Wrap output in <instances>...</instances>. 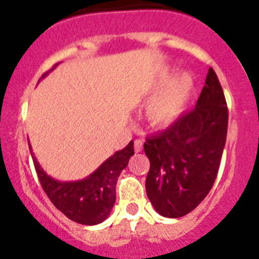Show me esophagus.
<instances>
[{
  "mask_svg": "<svg viewBox=\"0 0 259 259\" xmlns=\"http://www.w3.org/2000/svg\"><path fill=\"white\" fill-rule=\"evenodd\" d=\"M134 146H135V152H136V153L141 152V150H143V141H141V140H135Z\"/></svg>",
  "mask_w": 259,
  "mask_h": 259,
  "instance_id": "1",
  "label": "esophagus"
}]
</instances>
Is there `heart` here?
<instances>
[{
  "label": "heart",
  "instance_id": "heart-1",
  "mask_svg": "<svg viewBox=\"0 0 259 259\" xmlns=\"http://www.w3.org/2000/svg\"><path fill=\"white\" fill-rule=\"evenodd\" d=\"M172 79V72L162 76L159 85H166ZM193 87V81L188 75H183L163 93L155 97L146 109V116L155 127H167L174 123L183 113L185 101Z\"/></svg>",
  "mask_w": 259,
  "mask_h": 259
}]
</instances>
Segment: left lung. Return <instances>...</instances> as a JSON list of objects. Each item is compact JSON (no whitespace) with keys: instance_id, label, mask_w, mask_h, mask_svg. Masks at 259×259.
I'll return each mask as SVG.
<instances>
[{"instance_id":"8db88e82","label":"left lung","mask_w":259,"mask_h":259,"mask_svg":"<svg viewBox=\"0 0 259 259\" xmlns=\"http://www.w3.org/2000/svg\"><path fill=\"white\" fill-rule=\"evenodd\" d=\"M227 125V102L210 67L196 107L144 143L150 162L146 194L159 214L180 218L206 197L218 174Z\"/></svg>"}]
</instances>
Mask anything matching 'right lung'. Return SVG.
Here are the masks:
<instances>
[{
  "label": "right lung",
  "mask_w": 259,
  "mask_h": 259,
  "mask_svg": "<svg viewBox=\"0 0 259 259\" xmlns=\"http://www.w3.org/2000/svg\"><path fill=\"white\" fill-rule=\"evenodd\" d=\"M48 72L41 77H44ZM29 150L41 187L53 205L68 219L85 226L101 223L109 217L115 202L118 176L123 168L127 167L131 155L135 154L134 141H131L124 149L107 158L85 179L79 182H58L47 175L41 168L32 153L31 146Z\"/></svg>",
  "instance_id": "1"
}]
</instances>
